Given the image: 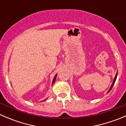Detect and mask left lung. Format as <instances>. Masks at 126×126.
<instances>
[{
    "label": "left lung",
    "instance_id": "left-lung-1",
    "mask_svg": "<svg viewBox=\"0 0 126 126\" xmlns=\"http://www.w3.org/2000/svg\"><path fill=\"white\" fill-rule=\"evenodd\" d=\"M117 76H118V72H116V75H115V78H114L113 82L112 84H111V86H110V89H109V91H107V93H109L110 92V90H111V88H112V87H113L114 84H115V81H116V78H117Z\"/></svg>",
    "mask_w": 126,
    "mask_h": 126
}]
</instances>
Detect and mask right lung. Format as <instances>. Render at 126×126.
<instances>
[{
	"label": "right lung",
	"instance_id": "1",
	"mask_svg": "<svg viewBox=\"0 0 126 126\" xmlns=\"http://www.w3.org/2000/svg\"><path fill=\"white\" fill-rule=\"evenodd\" d=\"M57 74H56V75H55V76H54V79H53V80H52V85H53V84H54V82H55V80H56V77H57ZM46 99H44V101H41V102H43V101H46Z\"/></svg>",
	"mask_w": 126,
	"mask_h": 126
}]
</instances>
